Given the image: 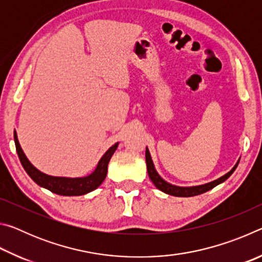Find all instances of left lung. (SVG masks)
I'll return each mask as SVG.
<instances>
[{
  "label": "left lung",
  "mask_w": 262,
  "mask_h": 262,
  "mask_svg": "<svg viewBox=\"0 0 262 262\" xmlns=\"http://www.w3.org/2000/svg\"><path fill=\"white\" fill-rule=\"evenodd\" d=\"M145 162H147L149 178L152 181V184L156 186L159 190H162V192H164L165 194L172 195V196H179V198L195 196V195L206 193V192H208V190L214 188L215 186L224 183V181L233 173V171L236 170V167L238 166V163H239V161H238L236 164H234V166L228 172V173H225L224 176L220 177L219 179H216L214 181H210V183L198 185V186H177V185H172L170 183H167L166 180H164L162 177L159 176V173L156 170V167H155V165H154L151 155H150L148 147H147V149H145Z\"/></svg>",
  "instance_id": "1"
}]
</instances>
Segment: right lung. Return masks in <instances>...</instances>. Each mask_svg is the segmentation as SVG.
<instances>
[{
	"label": "right lung",
	"mask_w": 262,
	"mask_h": 262,
	"mask_svg": "<svg viewBox=\"0 0 262 262\" xmlns=\"http://www.w3.org/2000/svg\"><path fill=\"white\" fill-rule=\"evenodd\" d=\"M14 139L19 161L21 163V165H23L24 170L26 171V173L31 177V179H32L35 184L41 186V187L51 190V192L55 194L63 195V196H78V195L88 194L92 192V190H95L96 188H98L106 178L108 162L119 145L118 142V143L112 145V147L101 156L96 168L90 174H88L85 177H75V178H72V177L50 176L39 171L38 168L29 161V158L26 157V155L24 154L23 149H21L19 144L18 137H17L16 130L14 132Z\"/></svg>",
	"instance_id": "right-lung-1"
}]
</instances>
